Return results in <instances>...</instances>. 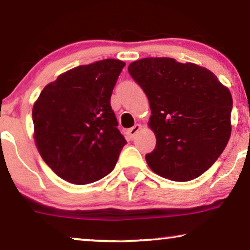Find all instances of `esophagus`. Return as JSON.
<instances>
[{"label":"esophagus","mask_w":250,"mask_h":250,"mask_svg":"<svg viewBox=\"0 0 250 250\" xmlns=\"http://www.w3.org/2000/svg\"><path fill=\"white\" fill-rule=\"evenodd\" d=\"M140 129H141V125H139V124H136V125L133 126V127L129 128L128 131H127V134H128V136H129V139L134 138L135 134L140 131Z\"/></svg>","instance_id":"34e87169"}]
</instances>
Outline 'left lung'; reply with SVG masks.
<instances>
[{"label":"left lung","instance_id":"8db88e82","mask_svg":"<svg viewBox=\"0 0 250 250\" xmlns=\"http://www.w3.org/2000/svg\"><path fill=\"white\" fill-rule=\"evenodd\" d=\"M128 73L148 97L156 148L150 168L172 181H190L211 167L231 135L230 91L206 68L173 58H145Z\"/></svg>","mask_w":250,"mask_h":250}]
</instances>
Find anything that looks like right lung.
Segmentation results:
<instances>
[{
	"instance_id": "right-lung-1",
	"label": "right lung",
	"mask_w": 250,
	"mask_h": 250,
	"mask_svg": "<svg viewBox=\"0 0 250 250\" xmlns=\"http://www.w3.org/2000/svg\"><path fill=\"white\" fill-rule=\"evenodd\" d=\"M125 62L104 59L61 74L33 107L41 157L61 179L87 184L114 169L126 140L110 98Z\"/></svg>"
}]
</instances>
